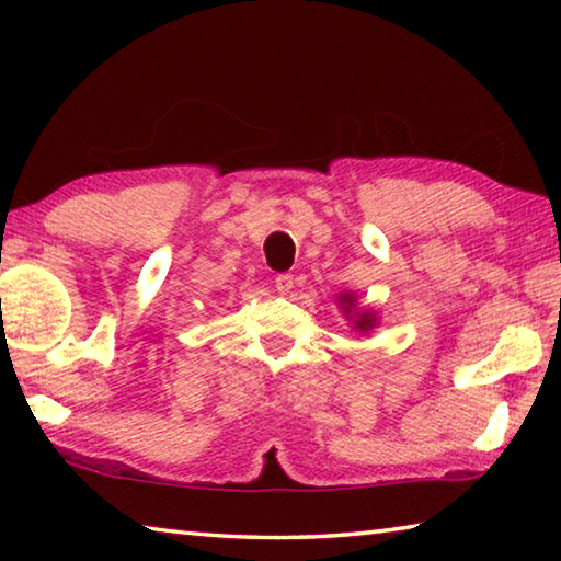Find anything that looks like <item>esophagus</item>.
<instances>
[{"mask_svg": "<svg viewBox=\"0 0 561 561\" xmlns=\"http://www.w3.org/2000/svg\"><path fill=\"white\" fill-rule=\"evenodd\" d=\"M274 287H277L279 294H289L294 287V277L291 274H277V277H274Z\"/></svg>", "mask_w": 561, "mask_h": 561, "instance_id": "34e87169", "label": "esophagus"}]
</instances>
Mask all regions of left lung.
Instances as JSON below:
<instances>
[{
  "label": "left lung",
  "instance_id": "8db88e82",
  "mask_svg": "<svg viewBox=\"0 0 561 561\" xmlns=\"http://www.w3.org/2000/svg\"><path fill=\"white\" fill-rule=\"evenodd\" d=\"M346 301H348V307H351V297H348V294H346V297H344ZM348 311V309H346ZM374 324V319H371V314H360V319L356 321V327L358 329H368V327H371Z\"/></svg>",
  "mask_w": 561,
  "mask_h": 561
}]
</instances>
